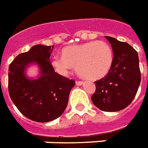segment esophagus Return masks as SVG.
Instances as JSON below:
<instances>
[{"label":"esophagus","mask_w":148,"mask_h":148,"mask_svg":"<svg viewBox=\"0 0 148 148\" xmlns=\"http://www.w3.org/2000/svg\"><path fill=\"white\" fill-rule=\"evenodd\" d=\"M83 81H76V82H75V84H76L77 86H81V85H83Z\"/></svg>","instance_id":"1"}]
</instances>
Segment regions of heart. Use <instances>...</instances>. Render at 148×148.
<instances>
[{"label": "heart", "instance_id": "1", "mask_svg": "<svg viewBox=\"0 0 148 148\" xmlns=\"http://www.w3.org/2000/svg\"><path fill=\"white\" fill-rule=\"evenodd\" d=\"M113 63L112 47L101 40L90 41L66 47L62 57H54L52 66L62 75H68L73 66L81 77L96 80L107 75Z\"/></svg>", "mask_w": 148, "mask_h": 148}]
</instances>
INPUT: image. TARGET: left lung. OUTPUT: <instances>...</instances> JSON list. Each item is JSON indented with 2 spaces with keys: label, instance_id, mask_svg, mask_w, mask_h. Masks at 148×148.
<instances>
[{
  "label": "left lung",
  "instance_id": "8db88e82",
  "mask_svg": "<svg viewBox=\"0 0 148 148\" xmlns=\"http://www.w3.org/2000/svg\"><path fill=\"white\" fill-rule=\"evenodd\" d=\"M113 51L112 68L104 78L95 82L91 100L104 112H118L133 101L141 80L137 52L127 43L105 36Z\"/></svg>",
  "mask_w": 148,
  "mask_h": 148
}]
</instances>
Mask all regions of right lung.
Masks as SVG:
<instances>
[{"label": "right lung", "mask_w": 148, "mask_h": 148, "mask_svg": "<svg viewBox=\"0 0 148 148\" xmlns=\"http://www.w3.org/2000/svg\"><path fill=\"white\" fill-rule=\"evenodd\" d=\"M54 46L35 45L18 55L8 69V91L11 99L28 119L47 123L60 117L65 112L75 81L54 72L50 61ZM36 65L39 75L29 78L26 69Z\"/></svg>", "instance_id": "1"}]
</instances>
